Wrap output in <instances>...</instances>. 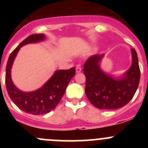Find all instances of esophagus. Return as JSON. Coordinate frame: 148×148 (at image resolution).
Returning a JSON list of instances; mask_svg holds the SVG:
<instances>
[{
    "label": "esophagus",
    "mask_w": 148,
    "mask_h": 148,
    "mask_svg": "<svg viewBox=\"0 0 148 148\" xmlns=\"http://www.w3.org/2000/svg\"><path fill=\"white\" fill-rule=\"evenodd\" d=\"M76 71H77V73L81 72L82 71V68L79 65H78L77 67H76Z\"/></svg>",
    "instance_id": "34e87169"
}]
</instances>
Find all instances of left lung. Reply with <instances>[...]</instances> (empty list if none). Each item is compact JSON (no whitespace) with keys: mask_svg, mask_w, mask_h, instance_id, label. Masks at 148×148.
<instances>
[{"mask_svg":"<svg viewBox=\"0 0 148 148\" xmlns=\"http://www.w3.org/2000/svg\"><path fill=\"white\" fill-rule=\"evenodd\" d=\"M132 51V64L123 77L118 79L107 75L99 68L102 55H93L84 65L86 77L85 93L89 102L102 110H115L126 105L136 92L140 79L138 55Z\"/></svg>","mask_w":148,"mask_h":148,"instance_id":"1","label":"left lung"}]
</instances>
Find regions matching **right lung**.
<instances>
[{
	"label": "right lung",
	"instance_id": "obj_1",
	"mask_svg": "<svg viewBox=\"0 0 148 148\" xmlns=\"http://www.w3.org/2000/svg\"><path fill=\"white\" fill-rule=\"evenodd\" d=\"M44 38L45 36L43 34H32L25 38L10 54L5 70V86L11 100L23 112L34 115L46 114L55 109L62 99L67 85L76 73L74 67L67 70L56 71L42 87L34 92H21L14 86L10 77V69L20 48L27 44L43 41Z\"/></svg>",
	"mask_w": 148,
	"mask_h": 148
}]
</instances>
